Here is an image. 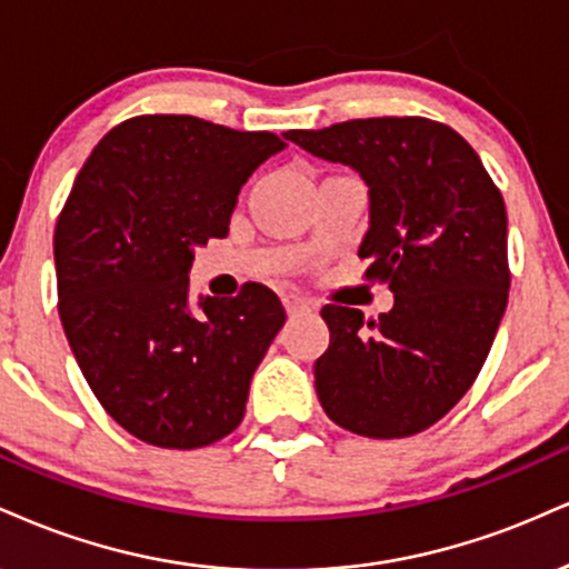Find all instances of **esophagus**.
<instances>
[{
    "instance_id": "1",
    "label": "esophagus",
    "mask_w": 569,
    "mask_h": 569,
    "mask_svg": "<svg viewBox=\"0 0 569 569\" xmlns=\"http://www.w3.org/2000/svg\"><path fill=\"white\" fill-rule=\"evenodd\" d=\"M282 303H284V311H287V313L311 311V300L303 298V296H298V292H284Z\"/></svg>"
}]
</instances>
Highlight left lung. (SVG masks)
Wrapping results in <instances>:
<instances>
[{"instance_id": "obj_1", "label": "left lung", "mask_w": 569, "mask_h": 569, "mask_svg": "<svg viewBox=\"0 0 569 569\" xmlns=\"http://www.w3.org/2000/svg\"><path fill=\"white\" fill-rule=\"evenodd\" d=\"M284 138L365 180L370 226L359 258L393 292L391 311L372 322L325 306L319 402L359 437L420 433L471 389L509 303L503 197L477 151L423 117L351 119Z\"/></svg>"}]
</instances>
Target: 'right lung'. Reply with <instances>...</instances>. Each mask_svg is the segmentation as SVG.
Masks as SVG:
<instances>
[{
  "label": "right lung",
  "mask_w": 569,
  "mask_h": 569,
  "mask_svg": "<svg viewBox=\"0 0 569 569\" xmlns=\"http://www.w3.org/2000/svg\"><path fill=\"white\" fill-rule=\"evenodd\" d=\"M282 149L273 132L146 113L113 127L73 180L52 239L60 322L98 402L140 442L193 450L242 423L284 309L256 282L193 303L189 271Z\"/></svg>",
  "instance_id": "1"
}]
</instances>
